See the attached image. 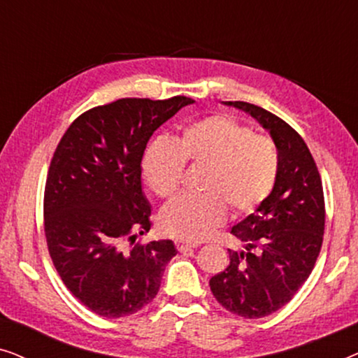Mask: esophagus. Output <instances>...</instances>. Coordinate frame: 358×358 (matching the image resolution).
Instances as JSON below:
<instances>
[{"instance_id": "obj_1", "label": "esophagus", "mask_w": 358, "mask_h": 358, "mask_svg": "<svg viewBox=\"0 0 358 358\" xmlns=\"http://www.w3.org/2000/svg\"><path fill=\"white\" fill-rule=\"evenodd\" d=\"M199 244L195 243H184V241H176V248H178L179 252H185V251H190V249H195Z\"/></svg>"}]
</instances>
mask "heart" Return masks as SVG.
Returning <instances> with one entry per match:
<instances>
[{
  "instance_id": "1",
  "label": "heart",
  "mask_w": 358,
  "mask_h": 358,
  "mask_svg": "<svg viewBox=\"0 0 358 358\" xmlns=\"http://www.w3.org/2000/svg\"><path fill=\"white\" fill-rule=\"evenodd\" d=\"M184 164L202 168L195 197L166 205L159 228L171 238L200 241L224 222L228 208L244 217L261 207L278 178V151L266 135L227 114L208 115L184 127L178 138L156 140L141 159V174L159 199L174 197Z\"/></svg>"
}]
</instances>
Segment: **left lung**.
<instances>
[{
	"label": "left lung",
	"mask_w": 358,
	"mask_h": 358,
	"mask_svg": "<svg viewBox=\"0 0 358 358\" xmlns=\"http://www.w3.org/2000/svg\"><path fill=\"white\" fill-rule=\"evenodd\" d=\"M224 104L248 112L271 131L280 161L272 194L231 228L246 251L228 249V267L210 278V290L224 310L257 320L287 305L310 277L324 234V194L315 159L295 129L249 102Z\"/></svg>",
	"instance_id": "obj_1"
}]
</instances>
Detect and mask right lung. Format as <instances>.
Wrapping results in <instances>:
<instances>
[{"label":"right lung","mask_w":358,"mask_h":358,"mask_svg":"<svg viewBox=\"0 0 358 358\" xmlns=\"http://www.w3.org/2000/svg\"><path fill=\"white\" fill-rule=\"evenodd\" d=\"M184 96L124 97L81 114L62 136L48 168L43 228L48 252L71 295L104 317L153 301L176 256L173 241L136 243L151 228L141 158L153 131L190 104Z\"/></svg>","instance_id":"1"}]
</instances>
